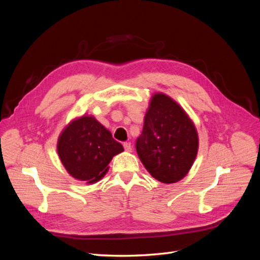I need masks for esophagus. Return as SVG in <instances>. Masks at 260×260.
<instances>
[{
	"instance_id": "obj_1",
	"label": "esophagus",
	"mask_w": 260,
	"mask_h": 260,
	"mask_svg": "<svg viewBox=\"0 0 260 260\" xmlns=\"http://www.w3.org/2000/svg\"><path fill=\"white\" fill-rule=\"evenodd\" d=\"M123 147H124V149L126 150V151H128V152H131L132 151V144L129 143V142H124L123 143Z\"/></svg>"
}]
</instances>
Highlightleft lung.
<instances>
[{
  "label": "left lung",
  "mask_w": 260,
  "mask_h": 260,
  "mask_svg": "<svg viewBox=\"0 0 260 260\" xmlns=\"http://www.w3.org/2000/svg\"><path fill=\"white\" fill-rule=\"evenodd\" d=\"M136 149L155 179L173 183L191 169L198 150V135L184 111L169 96L157 93L150 102Z\"/></svg>",
  "instance_id": "left-lung-1"
}]
</instances>
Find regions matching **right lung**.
<instances>
[{"mask_svg": "<svg viewBox=\"0 0 260 260\" xmlns=\"http://www.w3.org/2000/svg\"><path fill=\"white\" fill-rule=\"evenodd\" d=\"M57 148L67 172L88 183L100 180L107 173L113 156L123 151L112 134L88 116L73 121L63 131Z\"/></svg>", "mask_w": 260, "mask_h": 260, "instance_id": "1", "label": "right lung"}]
</instances>
